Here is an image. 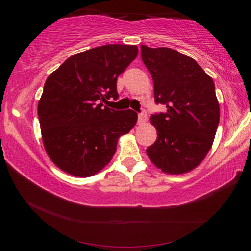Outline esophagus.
I'll return each mask as SVG.
<instances>
[{
    "label": "esophagus",
    "instance_id": "esophagus-1",
    "mask_svg": "<svg viewBox=\"0 0 251 251\" xmlns=\"http://www.w3.org/2000/svg\"><path fill=\"white\" fill-rule=\"evenodd\" d=\"M147 120V114H146V111H142V113H139L138 114V123L139 125H143V123H145Z\"/></svg>",
    "mask_w": 251,
    "mask_h": 251
}]
</instances>
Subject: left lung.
<instances>
[{"label": "left lung", "instance_id": "obj_1", "mask_svg": "<svg viewBox=\"0 0 251 251\" xmlns=\"http://www.w3.org/2000/svg\"><path fill=\"white\" fill-rule=\"evenodd\" d=\"M140 50L152 75L155 102L167 108L151 116L157 138L146 153L163 173H188L214 142L221 115L215 83L193 58L176 50L146 46Z\"/></svg>", "mask_w": 251, "mask_h": 251}]
</instances>
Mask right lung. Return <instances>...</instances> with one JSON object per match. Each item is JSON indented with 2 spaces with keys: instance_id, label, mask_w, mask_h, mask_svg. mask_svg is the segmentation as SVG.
<instances>
[{
  "instance_id": "obj_1",
  "label": "right lung",
  "mask_w": 251,
  "mask_h": 251,
  "mask_svg": "<svg viewBox=\"0 0 251 251\" xmlns=\"http://www.w3.org/2000/svg\"><path fill=\"white\" fill-rule=\"evenodd\" d=\"M138 48L106 44L73 54L48 76L37 106L44 149L65 173L89 177L116 152L118 139L137 122L131 109L104 106L119 98L116 81Z\"/></svg>"
}]
</instances>
